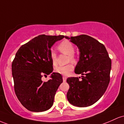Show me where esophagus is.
Returning <instances> with one entry per match:
<instances>
[{"mask_svg": "<svg viewBox=\"0 0 124 124\" xmlns=\"http://www.w3.org/2000/svg\"><path fill=\"white\" fill-rule=\"evenodd\" d=\"M62 80H63V81H66V80H67V77H66V76H63V77H62Z\"/></svg>", "mask_w": 124, "mask_h": 124, "instance_id": "esophagus-1", "label": "esophagus"}]
</instances>
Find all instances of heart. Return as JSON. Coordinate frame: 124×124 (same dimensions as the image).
<instances>
[{
    "label": "heart",
    "instance_id": "1",
    "mask_svg": "<svg viewBox=\"0 0 124 124\" xmlns=\"http://www.w3.org/2000/svg\"><path fill=\"white\" fill-rule=\"evenodd\" d=\"M58 48L62 53L69 55L68 62H77V58H76V55H74L75 47L71 41L67 40H63V41H62L60 43L58 44ZM50 58L53 65L54 66H56L57 64V54L54 51H51ZM73 70L74 66L71 64H69L64 66L56 67L54 69V71L55 73L60 74L67 76Z\"/></svg>",
    "mask_w": 124,
    "mask_h": 124
}]
</instances>
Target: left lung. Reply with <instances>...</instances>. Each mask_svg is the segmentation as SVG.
Wrapping results in <instances>:
<instances>
[{
	"instance_id": "8db88e82",
	"label": "left lung",
	"mask_w": 124,
	"mask_h": 124,
	"mask_svg": "<svg viewBox=\"0 0 124 124\" xmlns=\"http://www.w3.org/2000/svg\"><path fill=\"white\" fill-rule=\"evenodd\" d=\"M80 50V60L75 73L80 77H69L70 88L67 97L75 106L87 107L94 104L103 95L110 81L111 60L106 48L93 37L85 34L66 37Z\"/></svg>"
}]
</instances>
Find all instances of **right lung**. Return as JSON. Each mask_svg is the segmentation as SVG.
<instances>
[{
  "mask_svg": "<svg viewBox=\"0 0 124 124\" xmlns=\"http://www.w3.org/2000/svg\"><path fill=\"white\" fill-rule=\"evenodd\" d=\"M64 37L41 34L22 45L16 53L12 64L15 92L29 111L42 112L53 104L55 93L62 83V76L53 73L47 82L41 78L53 71L51 47Z\"/></svg>",
  "mask_w": 124,
  "mask_h": 124,
  "instance_id": "obj_1",
  "label": "right lung"
}]
</instances>
